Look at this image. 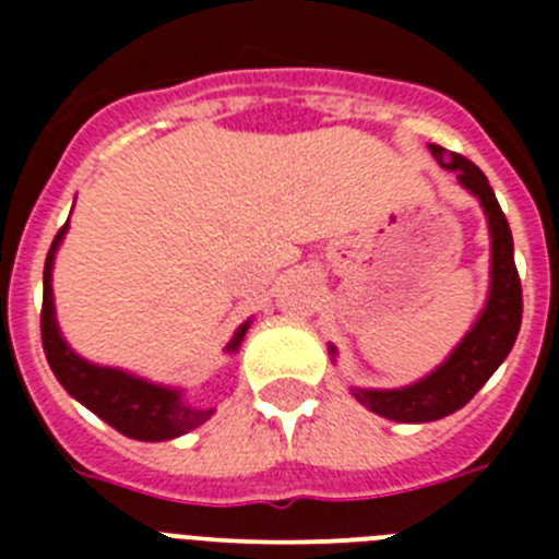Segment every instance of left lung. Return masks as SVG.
<instances>
[{
    "label": "left lung",
    "mask_w": 559,
    "mask_h": 559,
    "mask_svg": "<svg viewBox=\"0 0 559 559\" xmlns=\"http://www.w3.org/2000/svg\"><path fill=\"white\" fill-rule=\"evenodd\" d=\"M437 162L459 176L473 195H478L487 221H490L492 235V285L487 308L478 316L476 328L464 335V341L453 349L451 358L408 389H394V392H369V389H353L355 397L374 414L397 423H431L448 414L459 412L464 403H471L473 394L490 380L510 355L512 344L521 330L523 316V290L521 276L515 269V249H512V231L503 210L498 204L490 181L462 153L445 151V147L431 145ZM333 353V349H330Z\"/></svg>",
    "instance_id": "left-lung-1"
}]
</instances>
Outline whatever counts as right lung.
I'll use <instances>...</instances> for the list:
<instances>
[{
	"mask_svg": "<svg viewBox=\"0 0 559 559\" xmlns=\"http://www.w3.org/2000/svg\"><path fill=\"white\" fill-rule=\"evenodd\" d=\"M69 224V221H67ZM67 224L58 229L56 240L47 251V263H44V302H41V344L44 355H47L49 369L61 380V386L67 389L75 400H81L83 406L92 408L103 423L117 428L120 433L131 439H142V442H159V439L181 437V433L199 428L204 419H210L212 412L204 408H190L181 400L179 392L170 389L153 386L147 380L131 378L117 369H103L88 364V360L78 358L72 349L63 344L61 333H58L56 313H52V288H49V274H52V257H56L58 243H61ZM249 322L237 330L235 338L229 341V353H235L243 341Z\"/></svg>",
	"mask_w": 559,
	"mask_h": 559,
	"instance_id": "1",
	"label": "right lung"
}]
</instances>
